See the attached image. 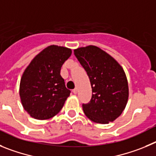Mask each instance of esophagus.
Masks as SVG:
<instances>
[{"label": "esophagus", "instance_id": "obj_1", "mask_svg": "<svg viewBox=\"0 0 156 156\" xmlns=\"http://www.w3.org/2000/svg\"><path fill=\"white\" fill-rule=\"evenodd\" d=\"M72 92H73V93H74V94H77V92H78V90H77V88H75V89H73Z\"/></svg>", "mask_w": 156, "mask_h": 156}]
</instances>
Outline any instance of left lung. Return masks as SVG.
<instances>
[{
    "label": "left lung",
    "mask_w": 156,
    "mask_h": 156,
    "mask_svg": "<svg viewBox=\"0 0 156 156\" xmlns=\"http://www.w3.org/2000/svg\"><path fill=\"white\" fill-rule=\"evenodd\" d=\"M92 88L90 102L82 104L85 116L97 123L113 122L124 110L129 96L127 76L120 64L104 50L87 46L74 50Z\"/></svg>",
    "instance_id": "obj_1"
}]
</instances>
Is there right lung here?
Masks as SVG:
<instances>
[{
	"mask_svg": "<svg viewBox=\"0 0 156 156\" xmlns=\"http://www.w3.org/2000/svg\"><path fill=\"white\" fill-rule=\"evenodd\" d=\"M71 49L51 45L32 60L24 71L19 95L24 109L36 120H47L64 106L71 91L61 75L63 64L71 55Z\"/></svg>",
	"mask_w": 156,
	"mask_h": 156,
	"instance_id": "right-lung-1",
	"label": "right lung"
}]
</instances>
